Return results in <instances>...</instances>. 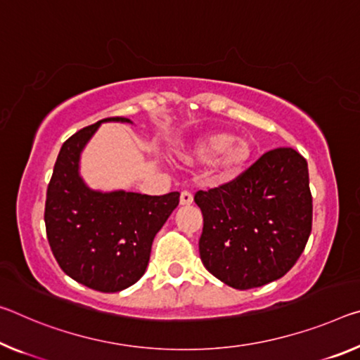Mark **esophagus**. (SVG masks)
Returning <instances> with one entry per match:
<instances>
[{
  "mask_svg": "<svg viewBox=\"0 0 360 360\" xmlns=\"http://www.w3.org/2000/svg\"><path fill=\"white\" fill-rule=\"evenodd\" d=\"M192 202H193V195L191 192H187V191L181 192V198H179L181 207H189V205H192Z\"/></svg>",
  "mask_w": 360,
  "mask_h": 360,
  "instance_id": "1",
  "label": "esophagus"
}]
</instances>
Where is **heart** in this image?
Masks as SVG:
<instances>
[{
    "instance_id": "obj_1",
    "label": "heart",
    "mask_w": 360,
    "mask_h": 360,
    "mask_svg": "<svg viewBox=\"0 0 360 360\" xmlns=\"http://www.w3.org/2000/svg\"><path fill=\"white\" fill-rule=\"evenodd\" d=\"M253 152L250 139L236 138L229 131H214L193 142L186 153V160L191 165L211 163L208 179L213 184H227L245 173Z\"/></svg>"
}]
</instances>
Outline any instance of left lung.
<instances>
[{"label":"left lung","instance_id":"obj_1","mask_svg":"<svg viewBox=\"0 0 360 360\" xmlns=\"http://www.w3.org/2000/svg\"><path fill=\"white\" fill-rule=\"evenodd\" d=\"M198 242L207 271L237 290L283 277L303 253L312 226L307 162L292 147L262 155L229 184L197 192Z\"/></svg>","mask_w":360,"mask_h":360}]
</instances>
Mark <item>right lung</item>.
<instances>
[{
	"label": "right lung",
	"mask_w": 360,
	"mask_h": 360,
	"mask_svg": "<svg viewBox=\"0 0 360 360\" xmlns=\"http://www.w3.org/2000/svg\"><path fill=\"white\" fill-rule=\"evenodd\" d=\"M110 122L133 123L124 117L99 120L62 144L44 208L48 242L60 269L104 293L122 292L144 276L153 238L179 205V192H104L84 182L82 153L101 124Z\"/></svg>",
	"instance_id": "1"
}]
</instances>
